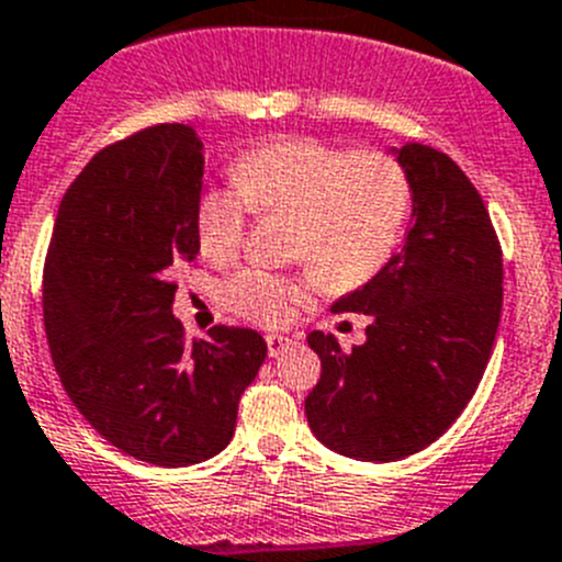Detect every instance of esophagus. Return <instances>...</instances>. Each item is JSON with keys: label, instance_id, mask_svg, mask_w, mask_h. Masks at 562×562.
Returning <instances> with one entry per match:
<instances>
[{"label": "esophagus", "instance_id": "esophagus-1", "mask_svg": "<svg viewBox=\"0 0 562 562\" xmlns=\"http://www.w3.org/2000/svg\"><path fill=\"white\" fill-rule=\"evenodd\" d=\"M266 344H269V356L277 358L296 344V338H288V336H266Z\"/></svg>", "mask_w": 562, "mask_h": 562}]
</instances>
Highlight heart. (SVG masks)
Segmentation results:
<instances>
[{
  "instance_id": "b5f03b06",
  "label": "heart",
  "mask_w": 562,
  "mask_h": 562,
  "mask_svg": "<svg viewBox=\"0 0 562 562\" xmlns=\"http://www.w3.org/2000/svg\"><path fill=\"white\" fill-rule=\"evenodd\" d=\"M235 187H204L195 199V237L206 260L240 251L251 212L291 215L293 255L333 291L375 280L408 226L414 187L389 150H352L316 136H280L246 150L232 165ZM311 282L269 269H246L221 285L224 305L255 325H285L307 300Z\"/></svg>"
}]
</instances>
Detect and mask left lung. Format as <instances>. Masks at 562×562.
<instances>
[{"label":"left lung","instance_id":"obj_1","mask_svg":"<svg viewBox=\"0 0 562 562\" xmlns=\"http://www.w3.org/2000/svg\"><path fill=\"white\" fill-rule=\"evenodd\" d=\"M397 159L414 187V226L386 269L333 305L369 316L367 341L344 352L313 330L322 378L307 394L311 431L330 451L394 462L453 426L476 394L502 322V244L457 161L428 145Z\"/></svg>","mask_w":562,"mask_h":562}]
</instances>
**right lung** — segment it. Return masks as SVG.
I'll return each instance as SVG.
<instances>
[{
	"label": "right lung",
	"mask_w": 562,
	"mask_h": 562,
	"mask_svg": "<svg viewBox=\"0 0 562 562\" xmlns=\"http://www.w3.org/2000/svg\"><path fill=\"white\" fill-rule=\"evenodd\" d=\"M201 176L190 125L111 143L60 199L44 260V330L69 401L114 448L159 468L224 451L269 352L249 327L187 341L173 316V277L199 255Z\"/></svg>",
	"instance_id": "1"
}]
</instances>
